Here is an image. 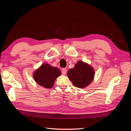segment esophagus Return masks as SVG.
I'll return each instance as SVG.
<instances>
[{
    "label": "esophagus",
    "instance_id": "34e87169",
    "mask_svg": "<svg viewBox=\"0 0 131 131\" xmlns=\"http://www.w3.org/2000/svg\"><path fill=\"white\" fill-rule=\"evenodd\" d=\"M66 72H67V70H66V69L63 68L62 69V74H63V75L66 74Z\"/></svg>",
    "mask_w": 131,
    "mask_h": 131
}]
</instances>
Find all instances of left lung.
<instances>
[{"mask_svg":"<svg viewBox=\"0 0 131 131\" xmlns=\"http://www.w3.org/2000/svg\"><path fill=\"white\" fill-rule=\"evenodd\" d=\"M94 75V70L92 66L82 61H78L68 72V77L73 84L80 88L88 86L93 80Z\"/></svg>","mask_w":131,"mask_h":131,"instance_id":"1","label":"left lung"}]
</instances>
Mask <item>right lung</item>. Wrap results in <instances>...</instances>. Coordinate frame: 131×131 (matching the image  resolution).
<instances>
[{"label":"right lung","instance_id":"right-lung-1","mask_svg":"<svg viewBox=\"0 0 131 131\" xmlns=\"http://www.w3.org/2000/svg\"><path fill=\"white\" fill-rule=\"evenodd\" d=\"M60 75L61 71L58 68L43 63L34 72L33 78L35 82L42 87L51 88L56 78Z\"/></svg>","mask_w":131,"mask_h":131}]
</instances>
